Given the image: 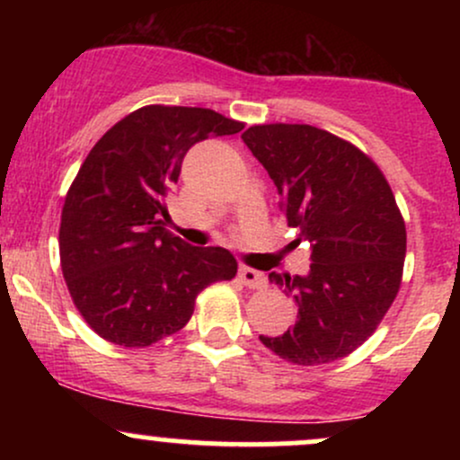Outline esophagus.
Segmentation results:
<instances>
[{"instance_id": "obj_1", "label": "esophagus", "mask_w": 460, "mask_h": 460, "mask_svg": "<svg viewBox=\"0 0 460 460\" xmlns=\"http://www.w3.org/2000/svg\"><path fill=\"white\" fill-rule=\"evenodd\" d=\"M240 281L251 289L266 288V277H263V272L255 270V268H248V266L240 268Z\"/></svg>"}]
</instances>
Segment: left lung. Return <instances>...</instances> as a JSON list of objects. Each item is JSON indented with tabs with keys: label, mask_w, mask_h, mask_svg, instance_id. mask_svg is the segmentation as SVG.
I'll return each mask as SVG.
<instances>
[{
	"label": "left lung",
	"mask_w": 460,
	"mask_h": 460,
	"mask_svg": "<svg viewBox=\"0 0 460 460\" xmlns=\"http://www.w3.org/2000/svg\"><path fill=\"white\" fill-rule=\"evenodd\" d=\"M242 140L314 261L305 277L268 274L298 314L283 335H260L261 344L296 366L348 357L376 331L402 281L406 229L392 188L361 149L311 125H252Z\"/></svg>",
	"instance_id": "8db88e82"
}]
</instances>
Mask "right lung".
I'll use <instances>...</instances> for the list:
<instances>
[{
    "label": "right lung",
    "instance_id": "obj_1",
    "mask_svg": "<svg viewBox=\"0 0 460 460\" xmlns=\"http://www.w3.org/2000/svg\"><path fill=\"white\" fill-rule=\"evenodd\" d=\"M242 129L208 108L145 105L88 153L66 192L58 242L68 294L105 341L155 344L188 324L208 285L235 277L226 248L190 246L164 220L190 146Z\"/></svg>",
    "mask_w": 460,
    "mask_h": 460
}]
</instances>
